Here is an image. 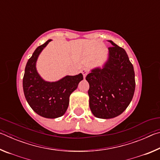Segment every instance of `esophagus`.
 <instances>
[{
    "label": "esophagus",
    "mask_w": 160,
    "mask_h": 160,
    "mask_svg": "<svg viewBox=\"0 0 160 160\" xmlns=\"http://www.w3.org/2000/svg\"><path fill=\"white\" fill-rule=\"evenodd\" d=\"M81 72H82L84 78H85L87 76V75H88V69L85 68H82V70H81Z\"/></svg>",
    "instance_id": "esophagus-1"
}]
</instances>
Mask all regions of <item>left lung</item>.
<instances>
[{
    "mask_svg": "<svg viewBox=\"0 0 160 160\" xmlns=\"http://www.w3.org/2000/svg\"><path fill=\"white\" fill-rule=\"evenodd\" d=\"M108 42L112 47L108 48L107 60L86 77L91 112L103 119L121 114L131 103L135 88L133 66L126 51L111 40Z\"/></svg>",
    "mask_w": 160,
    "mask_h": 160,
    "instance_id": "8db88e82",
    "label": "left lung"
}]
</instances>
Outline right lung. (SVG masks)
Masks as SVG:
<instances>
[{"label": "right lung", "mask_w": 160, "mask_h": 160, "mask_svg": "<svg viewBox=\"0 0 160 160\" xmlns=\"http://www.w3.org/2000/svg\"><path fill=\"white\" fill-rule=\"evenodd\" d=\"M51 41L48 39L34 51L27 63L22 85L27 102L34 112L42 117L56 118L66 113L70 94L83 80V75H66L55 82L43 79L37 70V61Z\"/></svg>", "instance_id": "obj_1"}]
</instances>
